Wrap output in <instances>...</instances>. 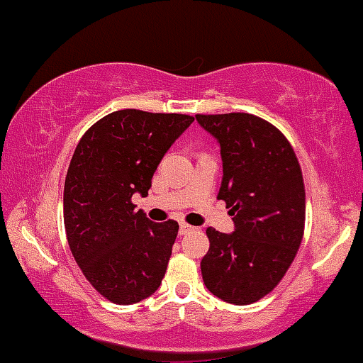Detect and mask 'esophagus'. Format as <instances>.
Masks as SVG:
<instances>
[{"instance_id": "34e87169", "label": "esophagus", "mask_w": 363, "mask_h": 363, "mask_svg": "<svg viewBox=\"0 0 363 363\" xmlns=\"http://www.w3.org/2000/svg\"><path fill=\"white\" fill-rule=\"evenodd\" d=\"M191 230H194L193 225L184 224V222H181V224H179V233L181 234H188V233H191Z\"/></svg>"}]
</instances>
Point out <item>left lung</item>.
Returning <instances> with one entry per match:
<instances>
[{
	"label": "left lung",
	"mask_w": 363,
	"mask_h": 363,
	"mask_svg": "<svg viewBox=\"0 0 363 363\" xmlns=\"http://www.w3.org/2000/svg\"><path fill=\"white\" fill-rule=\"evenodd\" d=\"M220 145L218 200L234 215V233L208 227L201 260L208 291L233 305H250L281 282L305 229V186L284 134L252 113L196 115Z\"/></svg>",
	"instance_id": "left-lung-1"
}]
</instances>
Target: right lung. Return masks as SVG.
Here are the masks:
<instances>
[{
    "instance_id": "obj_1",
    "label": "right lung",
    "mask_w": 363,
    "mask_h": 363,
    "mask_svg": "<svg viewBox=\"0 0 363 363\" xmlns=\"http://www.w3.org/2000/svg\"><path fill=\"white\" fill-rule=\"evenodd\" d=\"M181 113L118 110L81 138L63 189V222L75 262L99 294L133 305L158 289L179 224L136 210L163 155L193 123Z\"/></svg>"
}]
</instances>
